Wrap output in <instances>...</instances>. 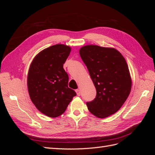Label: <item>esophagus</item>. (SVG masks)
I'll list each match as a JSON object with an SVG mask.
<instances>
[{
	"instance_id": "34e87169",
	"label": "esophagus",
	"mask_w": 155,
	"mask_h": 155,
	"mask_svg": "<svg viewBox=\"0 0 155 155\" xmlns=\"http://www.w3.org/2000/svg\"><path fill=\"white\" fill-rule=\"evenodd\" d=\"M76 94L78 96H80L81 94V91L79 90V89H77V90H76Z\"/></svg>"
}]
</instances>
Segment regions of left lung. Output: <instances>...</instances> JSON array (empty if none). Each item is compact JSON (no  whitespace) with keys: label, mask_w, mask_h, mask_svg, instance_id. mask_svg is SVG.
<instances>
[{"label":"left lung","mask_w":155,"mask_h":155,"mask_svg":"<svg viewBox=\"0 0 155 155\" xmlns=\"http://www.w3.org/2000/svg\"><path fill=\"white\" fill-rule=\"evenodd\" d=\"M96 89V96L87 102L88 110L104 118L118 111L127 99L132 81L125 58L115 48L87 45L79 50Z\"/></svg>","instance_id":"left-lung-1"}]
</instances>
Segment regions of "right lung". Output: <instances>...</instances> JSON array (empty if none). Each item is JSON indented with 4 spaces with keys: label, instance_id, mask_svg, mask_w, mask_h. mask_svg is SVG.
<instances>
[{
    "label": "right lung",
    "instance_id": "obj_1",
    "mask_svg": "<svg viewBox=\"0 0 155 155\" xmlns=\"http://www.w3.org/2000/svg\"><path fill=\"white\" fill-rule=\"evenodd\" d=\"M71 51L58 44L44 49L33 59L28 74L27 85L33 104L50 118L61 115L76 93L68 88V76L63 68Z\"/></svg>",
    "mask_w": 155,
    "mask_h": 155
}]
</instances>
